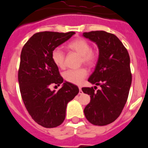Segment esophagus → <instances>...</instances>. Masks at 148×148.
Returning a JSON list of instances; mask_svg holds the SVG:
<instances>
[{"label":"esophagus","mask_w":148,"mask_h":148,"mask_svg":"<svg viewBox=\"0 0 148 148\" xmlns=\"http://www.w3.org/2000/svg\"><path fill=\"white\" fill-rule=\"evenodd\" d=\"M78 94H79V95H82V94H83V91H82L81 87H79V92H78Z\"/></svg>","instance_id":"obj_1"}]
</instances>
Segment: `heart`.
I'll return each mask as SVG.
<instances>
[{
  "label": "heart",
  "mask_w": 148,
  "mask_h": 148,
  "mask_svg": "<svg viewBox=\"0 0 148 148\" xmlns=\"http://www.w3.org/2000/svg\"><path fill=\"white\" fill-rule=\"evenodd\" d=\"M67 49L78 53L81 56V62L87 66H92L96 61L97 54L91 49V45L85 39L78 38L71 40L66 45ZM52 60L55 64L59 68L64 66V54L60 48H56L52 52ZM87 75V71L84 68L78 70H67L64 73V78L66 82L75 84H81L84 78Z\"/></svg>",
  "instance_id": "b5f03b06"
}]
</instances>
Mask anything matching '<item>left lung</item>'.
<instances>
[{
	"label": "left lung",
	"mask_w": 148,
	"mask_h": 148,
	"mask_svg": "<svg viewBox=\"0 0 148 148\" xmlns=\"http://www.w3.org/2000/svg\"><path fill=\"white\" fill-rule=\"evenodd\" d=\"M83 37L95 43L99 58L88 82L93 87H83L90 95V102L84 110L91 124L104 126L113 122L121 114L127 100L132 82L130 56L121 40L105 31L84 32ZM101 87L95 91L96 86Z\"/></svg>",
	"instance_id": "1"
}]
</instances>
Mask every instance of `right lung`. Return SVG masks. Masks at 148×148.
I'll list each match as a JSON object with an SVG mask.
<instances>
[{
	"instance_id": "1",
	"label": "right lung",
	"mask_w": 148,
	"mask_h": 148,
	"mask_svg": "<svg viewBox=\"0 0 148 148\" xmlns=\"http://www.w3.org/2000/svg\"><path fill=\"white\" fill-rule=\"evenodd\" d=\"M74 34L38 32L21 50L18 82L22 99L32 119L44 127H56L62 124L68 102L79 92L76 85L64 82L51 57L52 52ZM52 83H62V86L58 91H52L49 89Z\"/></svg>"
}]
</instances>
